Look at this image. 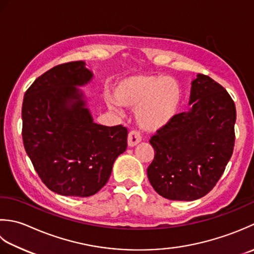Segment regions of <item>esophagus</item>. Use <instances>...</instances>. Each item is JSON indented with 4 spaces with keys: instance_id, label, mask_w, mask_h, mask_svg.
Wrapping results in <instances>:
<instances>
[{
    "instance_id": "34e87169",
    "label": "esophagus",
    "mask_w": 254,
    "mask_h": 254,
    "mask_svg": "<svg viewBox=\"0 0 254 254\" xmlns=\"http://www.w3.org/2000/svg\"><path fill=\"white\" fill-rule=\"evenodd\" d=\"M141 141V136L140 133L138 131H130L128 133V137H127V142H128V146L129 147H134L137 146V144Z\"/></svg>"
}]
</instances>
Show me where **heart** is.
<instances>
[{
    "instance_id": "b5f03b06",
    "label": "heart",
    "mask_w": 254,
    "mask_h": 254,
    "mask_svg": "<svg viewBox=\"0 0 254 254\" xmlns=\"http://www.w3.org/2000/svg\"><path fill=\"white\" fill-rule=\"evenodd\" d=\"M115 98L107 96V106L120 112L121 104L136 107L134 117L146 130H159L172 122L182 103V90L177 81L161 74H133L115 85Z\"/></svg>"
}]
</instances>
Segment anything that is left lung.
Returning a JSON list of instances; mask_svg holds the SVG:
<instances>
[{"label": "left lung", "mask_w": 254, "mask_h": 254, "mask_svg": "<svg viewBox=\"0 0 254 254\" xmlns=\"http://www.w3.org/2000/svg\"><path fill=\"white\" fill-rule=\"evenodd\" d=\"M189 105L150 139L154 159L147 170L149 182L171 200H195L209 193L234 151L237 114L228 92L197 74Z\"/></svg>", "instance_id": "1"}]
</instances>
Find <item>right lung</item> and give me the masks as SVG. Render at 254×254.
I'll list each match as a JSON object with an SVG mask.
<instances>
[{"label": "right lung", "mask_w": 254, "mask_h": 254, "mask_svg": "<svg viewBox=\"0 0 254 254\" xmlns=\"http://www.w3.org/2000/svg\"><path fill=\"white\" fill-rule=\"evenodd\" d=\"M92 79L84 61L68 62L37 77L24 96L25 150L45 185L64 196L97 193L127 148V128L93 121L79 89Z\"/></svg>", "instance_id": "right-lung-1"}]
</instances>
